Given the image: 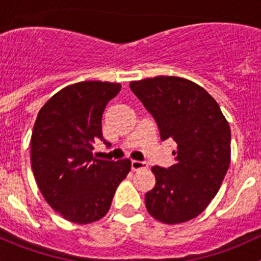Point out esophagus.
<instances>
[{
	"label": "esophagus",
	"mask_w": 261,
	"mask_h": 261,
	"mask_svg": "<svg viewBox=\"0 0 261 261\" xmlns=\"http://www.w3.org/2000/svg\"><path fill=\"white\" fill-rule=\"evenodd\" d=\"M147 163L145 162H139V160H133L131 162V169L133 170H140V169H146Z\"/></svg>",
	"instance_id": "esophagus-1"
}]
</instances>
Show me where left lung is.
Instances as JSON below:
<instances>
[{
	"mask_svg": "<svg viewBox=\"0 0 261 261\" xmlns=\"http://www.w3.org/2000/svg\"><path fill=\"white\" fill-rule=\"evenodd\" d=\"M130 88L156 121L160 139L177 143L175 164L151 168L156 183L145 194L147 212L169 225L192 220L217 194L230 165L227 120L206 89L184 78H146Z\"/></svg>",
	"mask_w": 261,
	"mask_h": 261,
	"instance_id": "8db88e82",
	"label": "left lung"
}]
</instances>
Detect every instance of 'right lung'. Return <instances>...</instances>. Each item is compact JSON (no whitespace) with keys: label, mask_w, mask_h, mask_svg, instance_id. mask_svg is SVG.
Returning <instances> with one entry per match:
<instances>
[{"label":"right lung","mask_w":261,"mask_h":261,"mask_svg":"<svg viewBox=\"0 0 261 261\" xmlns=\"http://www.w3.org/2000/svg\"><path fill=\"white\" fill-rule=\"evenodd\" d=\"M120 83L70 84L41 107L31 135V168L45 201L70 222L86 225L109 212L116 188L131 169L128 159H94L106 105Z\"/></svg>","instance_id":"1"}]
</instances>
